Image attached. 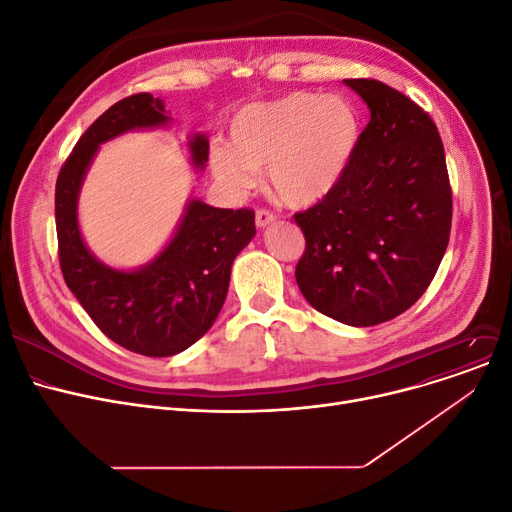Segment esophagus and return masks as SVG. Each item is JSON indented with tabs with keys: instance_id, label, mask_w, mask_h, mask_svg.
<instances>
[{
	"instance_id": "obj_1",
	"label": "esophagus",
	"mask_w": 512,
	"mask_h": 512,
	"mask_svg": "<svg viewBox=\"0 0 512 512\" xmlns=\"http://www.w3.org/2000/svg\"><path fill=\"white\" fill-rule=\"evenodd\" d=\"M275 221H277V215L270 213V210H264V208L256 210V227L258 229H264V227H268L270 223H275Z\"/></svg>"
}]
</instances>
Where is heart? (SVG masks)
<instances>
[{"label": "heart", "mask_w": 512, "mask_h": 512, "mask_svg": "<svg viewBox=\"0 0 512 512\" xmlns=\"http://www.w3.org/2000/svg\"><path fill=\"white\" fill-rule=\"evenodd\" d=\"M231 144L210 148V171L231 194L256 186L266 169L273 194L295 208L320 202L345 177L362 138L355 105L341 95L289 93L239 109Z\"/></svg>", "instance_id": "1"}]
</instances>
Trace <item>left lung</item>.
Masks as SVG:
<instances>
[{
	"mask_svg": "<svg viewBox=\"0 0 512 512\" xmlns=\"http://www.w3.org/2000/svg\"><path fill=\"white\" fill-rule=\"evenodd\" d=\"M345 84L368 105L370 122L341 184L295 215L306 237L295 279L324 316L374 326L409 310L432 283L453 198L430 115L384 82Z\"/></svg>",
	"mask_w": 512,
	"mask_h": 512,
	"instance_id": "8db88e82",
	"label": "left lung"
}]
</instances>
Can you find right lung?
<instances>
[{"label": "right lung", "instance_id": "right-lung-1", "mask_svg": "<svg viewBox=\"0 0 512 512\" xmlns=\"http://www.w3.org/2000/svg\"><path fill=\"white\" fill-rule=\"evenodd\" d=\"M165 103L150 93L111 105L76 142L55 184L59 266L66 285L103 333L128 351L169 357L194 345L217 320L231 266L256 235L248 208H215L190 198L167 246L150 262L122 270L101 262L84 244L78 196L99 146L132 130L167 128ZM190 161L204 169L208 138H188Z\"/></svg>", "mask_w": 512, "mask_h": 512}]
</instances>
